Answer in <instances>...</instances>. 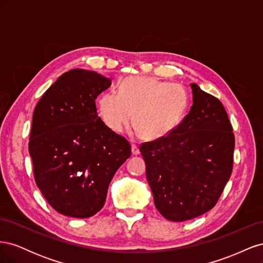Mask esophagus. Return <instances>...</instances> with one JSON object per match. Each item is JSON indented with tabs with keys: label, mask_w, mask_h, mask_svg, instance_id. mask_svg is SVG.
<instances>
[{
	"label": "esophagus",
	"mask_w": 263,
	"mask_h": 263,
	"mask_svg": "<svg viewBox=\"0 0 263 263\" xmlns=\"http://www.w3.org/2000/svg\"><path fill=\"white\" fill-rule=\"evenodd\" d=\"M132 154H133L134 156H137V155L140 154L139 148H138L136 145H132Z\"/></svg>",
	"instance_id": "34e87169"
}]
</instances>
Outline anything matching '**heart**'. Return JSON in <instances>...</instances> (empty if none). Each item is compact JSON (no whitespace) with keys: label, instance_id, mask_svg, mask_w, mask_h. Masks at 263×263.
Listing matches in <instances>:
<instances>
[{"label":"heart","instance_id":"obj_1","mask_svg":"<svg viewBox=\"0 0 263 263\" xmlns=\"http://www.w3.org/2000/svg\"><path fill=\"white\" fill-rule=\"evenodd\" d=\"M186 105L183 86L151 77L127 78L118 93L108 91L98 100L100 117L110 132L122 133L135 112L133 133L148 140L163 138L176 129Z\"/></svg>","mask_w":263,"mask_h":263}]
</instances>
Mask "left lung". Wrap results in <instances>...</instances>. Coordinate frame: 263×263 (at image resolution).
Masks as SVG:
<instances>
[{
    "label": "left lung",
    "mask_w": 263,
    "mask_h": 263,
    "mask_svg": "<svg viewBox=\"0 0 263 263\" xmlns=\"http://www.w3.org/2000/svg\"><path fill=\"white\" fill-rule=\"evenodd\" d=\"M190 85L193 104L181 124L139 148L156 209L171 221L212 210L233 171L235 136L224 106L196 83Z\"/></svg>",
    "instance_id": "left-lung-1"
}]
</instances>
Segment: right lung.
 <instances>
[{"instance_id":"right-lung-1","label":"right lung","mask_w":263,"mask_h":263,"mask_svg":"<svg viewBox=\"0 0 263 263\" xmlns=\"http://www.w3.org/2000/svg\"><path fill=\"white\" fill-rule=\"evenodd\" d=\"M112 79L72 69L60 76L34 110L29 137L36 184L53 210L74 218L97 214L129 142L99 117L95 100Z\"/></svg>"}]
</instances>
